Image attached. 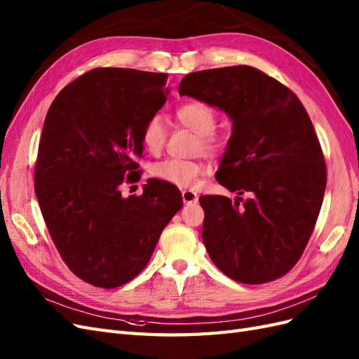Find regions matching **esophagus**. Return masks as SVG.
<instances>
[{
  "label": "esophagus",
  "mask_w": 359,
  "mask_h": 359,
  "mask_svg": "<svg viewBox=\"0 0 359 359\" xmlns=\"http://www.w3.org/2000/svg\"><path fill=\"white\" fill-rule=\"evenodd\" d=\"M182 198L185 204H196L198 201V196L197 192H194L191 189H185L182 192Z\"/></svg>",
  "instance_id": "1"
}]
</instances>
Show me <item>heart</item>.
Returning <instances> with one entry per match:
<instances>
[{"label": "heart", "mask_w": 359, "mask_h": 359, "mask_svg": "<svg viewBox=\"0 0 359 359\" xmlns=\"http://www.w3.org/2000/svg\"><path fill=\"white\" fill-rule=\"evenodd\" d=\"M174 116H176V120L182 126L200 135L198 150L210 156L221 155V141L213 137V130L217 126V116H215V111L209 105L197 100L187 102V104L180 105L176 109ZM165 140L167 130L161 117L155 116L149 118L141 130V142L144 149L150 153H159L163 144H165ZM204 171H206L204 163L201 161L192 159H165L155 163L151 168L153 176L180 188L196 185Z\"/></svg>", "instance_id": "1"}]
</instances>
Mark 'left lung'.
Listing matches in <instances>:
<instances>
[{"label": "left lung", "mask_w": 359, "mask_h": 359, "mask_svg": "<svg viewBox=\"0 0 359 359\" xmlns=\"http://www.w3.org/2000/svg\"><path fill=\"white\" fill-rule=\"evenodd\" d=\"M179 95L231 120L217 179L238 197H200L203 242L212 262L245 284L280 278L309 243L326 188L320 142L304 105L251 66L192 72L180 81Z\"/></svg>", "instance_id": "1"}]
</instances>
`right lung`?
<instances>
[{"mask_svg":"<svg viewBox=\"0 0 359 359\" xmlns=\"http://www.w3.org/2000/svg\"><path fill=\"white\" fill-rule=\"evenodd\" d=\"M167 78L95 69L48 109L34 170L39 206L61 259L96 287L135 278L183 204L180 191L159 179L147 180L140 197L120 191L137 176L141 130L167 102Z\"/></svg>","mask_w":359,"mask_h":359,"instance_id":"obj_1","label":"right lung"}]
</instances>
